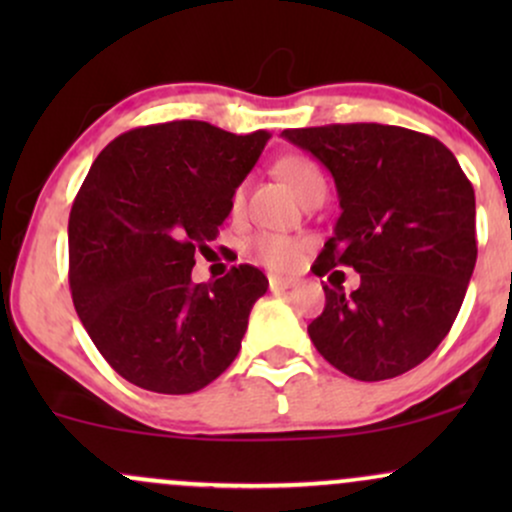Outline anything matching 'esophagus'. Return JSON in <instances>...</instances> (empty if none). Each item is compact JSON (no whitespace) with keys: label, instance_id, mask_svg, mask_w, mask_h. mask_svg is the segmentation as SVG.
I'll use <instances>...</instances> for the list:
<instances>
[{"label":"esophagus","instance_id":"esophagus-1","mask_svg":"<svg viewBox=\"0 0 512 512\" xmlns=\"http://www.w3.org/2000/svg\"><path fill=\"white\" fill-rule=\"evenodd\" d=\"M269 289L272 291H291L296 289V279H284V276H269Z\"/></svg>","mask_w":512,"mask_h":512}]
</instances>
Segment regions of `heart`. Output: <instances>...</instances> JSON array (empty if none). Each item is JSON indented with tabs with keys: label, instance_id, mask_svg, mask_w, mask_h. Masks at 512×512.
<instances>
[{
	"label": "heart",
	"instance_id": "heart-1",
	"mask_svg": "<svg viewBox=\"0 0 512 512\" xmlns=\"http://www.w3.org/2000/svg\"><path fill=\"white\" fill-rule=\"evenodd\" d=\"M276 173L281 175L291 185V190L296 192L298 197L308 199L317 190H327L325 175L322 170L315 166L310 158L305 156H286L276 163ZM245 202V185H238L231 195V211L238 214L243 209ZM305 250V243L301 238L281 236V233H257L255 238L250 240V252L257 262L267 264L269 269H276V272H289L301 260Z\"/></svg>",
	"mask_w": 512,
	"mask_h": 512
}]
</instances>
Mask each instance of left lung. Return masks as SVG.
Here are the masks:
<instances>
[{"label": "left lung", "instance_id": "left-lung-1", "mask_svg": "<svg viewBox=\"0 0 512 512\" xmlns=\"http://www.w3.org/2000/svg\"><path fill=\"white\" fill-rule=\"evenodd\" d=\"M332 173L342 216L315 272L354 267L361 286H322L315 349L349 378H397L426 361L460 313L477 264L474 187L436 137L356 122L284 129Z\"/></svg>", "mask_w": 512, "mask_h": 512}]
</instances>
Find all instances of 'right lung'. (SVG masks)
<instances>
[{
	"label": "right lung",
	"mask_w": 512,
	"mask_h": 512,
	"mask_svg": "<svg viewBox=\"0 0 512 512\" xmlns=\"http://www.w3.org/2000/svg\"><path fill=\"white\" fill-rule=\"evenodd\" d=\"M267 139L163 122L120 134L88 170L69 214V289L88 337L132 385L190 395L238 356L267 276L238 264L195 284L192 267Z\"/></svg>",
	"instance_id": "right-lung-1"
}]
</instances>
